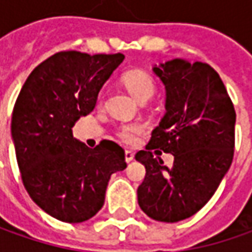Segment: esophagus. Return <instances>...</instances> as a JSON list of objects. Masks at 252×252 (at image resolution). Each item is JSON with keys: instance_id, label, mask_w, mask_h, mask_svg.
<instances>
[{"instance_id": "obj_1", "label": "esophagus", "mask_w": 252, "mask_h": 252, "mask_svg": "<svg viewBox=\"0 0 252 252\" xmlns=\"http://www.w3.org/2000/svg\"><path fill=\"white\" fill-rule=\"evenodd\" d=\"M133 158H134V153H133V151H125V160H126V162H130V161H133Z\"/></svg>"}]
</instances>
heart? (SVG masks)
<instances>
[{"label":"heart","instance_id":"b5f03b06","mask_svg":"<svg viewBox=\"0 0 252 252\" xmlns=\"http://www.w3.org/2000/svg\"><path fill=\"white\" fill-rule=\"evenodd\" d=\"M123 84L127 88V91L137 99V101H147L154 95L156 91V83L153 80L150 74L143 71V70H131L123 75ZM143 133V126L133 123V125H126L122 126L118 136L123 143L126 144H133L136 143L139 136Z\"/></svg>","mask_w":252,"mask_h":252}]
</instances>
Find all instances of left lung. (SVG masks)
Here are the masks:
<instances>
[{"mask_svg":"<svg viewBox=\"0 0 252 252\" xmlns=\"http://www.w3.org/2000/svg\"><path fill=\"white\" fill-rule=\"evenodd\" d=\"M153 71L165 85L167 112L146 150L136 154L146 167L137 199L149 218L175 223L203 208L230 168L236 111L209 64L174 59ZM156 148L174 156L171 169L152 156Z\"/></svg>","mask_w":252,"mask_h":252,"instance_id":"obj_1","label":"left lung"}]
</instances>
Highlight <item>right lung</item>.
I'll use <instances>...</instances> for the list:
<instances>
[{"mask_svg": "<svg viewBox=\"0 0 252 252\" xmlns=\"http://www.w3.org/2000/svg\"><path fill=\"white\" fill-rule=\"evenodd\" d=\"M123 59L122 53L59 52L29 74L16 98L11 133L24 187L57 220L81 223L95 216L111 175L127 167L115 141L90 149L71 130L94 111L102 85Z\"/></svg>", "mask_w": 252, "mask_h": 252, "instance_id": "1", "label": "right lung"}]
</instances>
